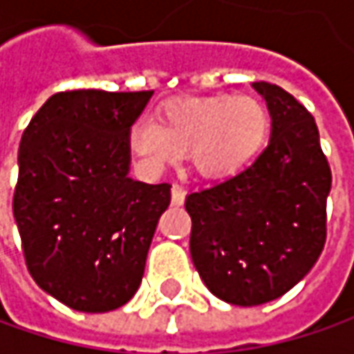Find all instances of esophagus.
Listing matches in <instances>:
<instances>
[{"instance_id":"esophagus-1","label":"esophagus","mask_w":354,"mask_h":354,"mask_svg":"<svg viewBox=\"0 0 354 354\" xmlns=\"http://www.w3.org/2000/svg\"><path fill=\"white\" fill-rule=\"evenodd\" d=\"M171 201H173V205H183L185 203V189L181 185L171 187Z\"/></svg>"}]
</instances>
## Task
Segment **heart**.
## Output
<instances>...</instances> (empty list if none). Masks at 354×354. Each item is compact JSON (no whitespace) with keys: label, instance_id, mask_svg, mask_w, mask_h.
<instances>
[{"label":"heart","instance_id":"obj_1","mask_svg":"<svg viewBox=\"0 0 354 354\" xmlns=\"http://www.w3.org/2000/svg\"><path fill=\"white\" fill-rule=\"evenodd\" d=\"M270 112L252 96L181 98L159 108L157 124L142 120L129 129V149L151 171L187 153L205 179H226L242 171L264 147Z\"/></svg>","mask_w":354,"mask_h":354}]
</instances>
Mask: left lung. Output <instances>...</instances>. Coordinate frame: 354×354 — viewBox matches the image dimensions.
<instances>
[{"instance_id":"1","label":"left lung","mask_w":354,"mask_h":354,"mask_svg":"<svg viewBox=\"0 0 354 354\" xmlns=\"http://www.w3.org/2000/svg\"><path fill=\"white\" fill-rule=\"evenodd\" d=\"M272 138L250 167L185 201L191 258L218 299L262 306L304 279L327 238L331 167L313 116L290 92L254 82Z\"/></svg>"}]
</instances>
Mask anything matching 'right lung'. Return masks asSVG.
<instances>
[{
    "instance_id": "1",
    "label": "right lung",
    "mask_w": 354,
    "mask_h": 354,
    "mask_svg": "<svg viewBox=\"0 0 354 354\" xmlns=\"http://www.w3.org/2000/svg\"><path fill=\"white\" fill-rule=\"evenodd\" d=\"M153 90L57 92L23 131L13 214L33 279L64 306L104 313L143 278L171 185L128 177L129 128Z\"/></svg>"
}]
</instances>
